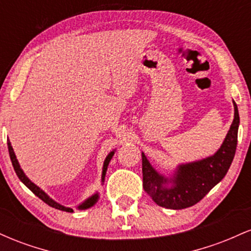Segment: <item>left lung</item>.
<instances>
[{
	"instance_id": "obj_1",
	"label": "left lung",
	"mask_w": 251,
	"mask_h": 251,
	"mask_svg": "<svg viewBox=\"0 0 251 251\" xmlns=\"http://www.w3.org/2000/svg\"><path fill=\"white\" fill-rule=\"evenodd\" d=\"M235 118L230 126L226 139L212 157L200 162L180 165L174 178H165L152 168L143 158V188L158 205L166 209H185L195 205L217 183L223 179L231 165L237 146V132L240 125L237 105L234 101ZM170 181L173 185L170 188L163 185Z\"/></svg>"
}]
</instances>
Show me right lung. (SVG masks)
<instances>
[{
    "label": "right lung",
    "instance_id": "obj_1",
    "mask_svg": "<svg viewBox=\"0 0 251 251\" xmlns=\"http://www.w3.org/2000/svg\"><path fill=\"white\" fill-rule=\"evenodd\" d=\"M8 150H9L10 160H11V163H13L14 170H15V172H16L17 177L20 178V180H21L22 183H24L25 185L27 186V188L29 189L30 191L33 192L34 195L37 196V197H39L40 200H42L43 201H45L46 204H48V205L51 206V208H55V209H57V210H61V211H66V212H73V209H71V208H66V206L60 205L59 203H56V201H54L53 200H51V198L48 197V196L46 195L45 192H43L41 189L37 188V186L35 185V184L31 183V181H30L29 179H28L27 177H25V175L24 174V171H22L21 168H20L19 162H17L16 155H15V153H14V150H13V148H11V144H10L9 140H8ZM113 154H114V151H112L111 153H109V154L107 155V157H106L105 163H103V169H102V180H103V178H105L106 171H107V166H108L109 160H111V158L113 157ZM98 201V195L92 196L91 198H88V200L86 201L85 203H82L81 205L79 206V209H87V208H91L92 205H94V204H96V201Z\"/></svg>",
    "mask_w": 251,
    "mask_h": 251
}]
</instances>
